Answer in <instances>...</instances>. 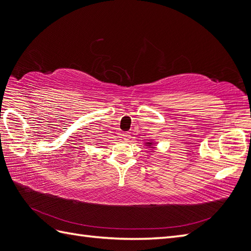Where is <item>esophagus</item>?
<instances>
[{
    "mask_svg": "<svg viewBox=\"0 0 251 251\" xmlns=\"http://www.w3.org/2000/svg\"><path fill=\"white\" fill-rule=\"evenodd\" d=\"M121 138L124 140V141H128L131 137H130V133L129 132H123L121 133Z\"/></svg>",
    "mask_w": 251,
    "mask_h": 251,
    "instance_id": "esophagus-1",
    "label": "esophagus"
}]
</instances>
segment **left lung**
I'll list each match as a JSON object with an SVG mask.
<instances>
[{"instance_id": "8db88e82", "label": "left lung", "mask_w": 251, "mask_h": 251, "mask_svg": "<svg viewBox=\"0 0 251 251\" xmlns=\"http://www.w3.org/2000/svg\"><path fill=\"white\" fill-rule=\"evenodd\" d=\"M149 144H150V145H151V144H152V143H149Z\"/></svg>"}]
</instances>
